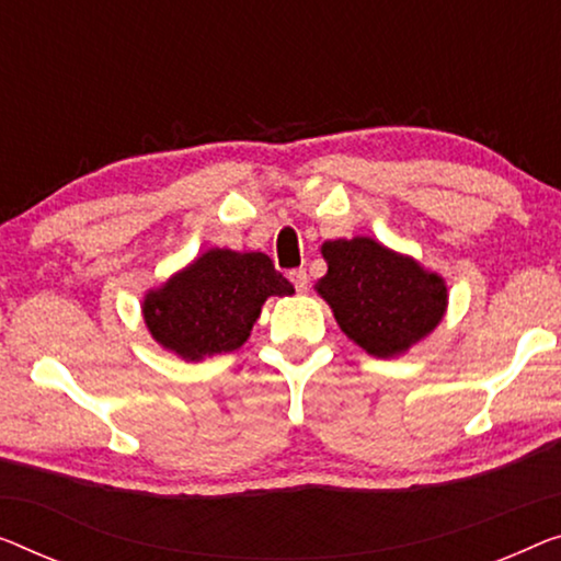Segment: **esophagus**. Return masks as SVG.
Instances as JSON below:
<instances>
[{"instance_id":"esophagus-1","label":"esophagus","mask_w":561,"mask_h":561,"mask_svg":"<svg viewBox=\"0 0 561 561\" xmlns=\"http://www.w3.org/2000/svg\"><path fill=\"white\" fill-rule=\"evenodd\" d=\"M289 282L295 284V289L299 291V295H302V291H307V287H309V274L305 270H291Z\"/></svg>"}]
</instances>
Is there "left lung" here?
Segmentation results:
<instances>
[{
	"instance_id": "obj_1",
	"label": "left lung",
	"mask_w": 561,
	"mask_h": 561,
	"mask_svg": "<svg viewBox=\"0 0 561 561\" xmlns=\"http://www.w3.org/2000/svg\"><path fill=\"white\" fill-rule=\"evenodd\" d=\"M322 256L328 274L317 282V291L328 299L342 332L375 357L405 353L446 312L443 279L378 241H324Z\"/></svg>"
}]
</instances>
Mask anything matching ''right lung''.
<instances>
[{
  "label": "right lung",
  "mask_w": 561,
  "mask_h": 561,
  "mask_svg": "<svg viewBox=\"0 0 561 561\" xmlns=\"http://www.w3.org/2000/svg\"><path fill=\"white\" fill-rule=\"evenodd\" d=\"M291 291L295 287L266 254L211 249L161 289L150 291L144 317L163 347L183 360H201L244 345L264 299Z\"/></svg>",
  "instance_id": "1"
}]
</instances>
